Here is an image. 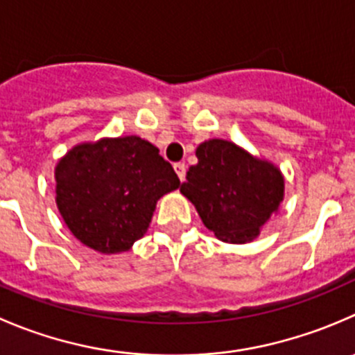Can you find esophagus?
Wrapping results in <instances>:
<instances>
[{
    "mask_svg": "<svg viewBox=\"0 0 355 355\" xmlns=\"http://www.w3.org/2000/svg\"><path fill=\"white\" fill-rule=\"evenodd\" d=\"M173 168H175V173H177V177L180 178V182H184L185 180V164L184 163H175Z\"/></svg>",
    "mask_w": 355,
    "mask_h": 355,
    "instance_id": "1",
    "label": "esophagus"
}]
</instances>
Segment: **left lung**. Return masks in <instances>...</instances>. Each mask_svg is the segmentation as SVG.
Returning <instances> with one entry per match:
<instances>
[{
  "mask_svg": "<svg viewBox=\"0 0 355 355\" xmlns=\"http://www.w3.org/2000/svg\"><path fill=\"white\" fill-rule=\"evenodd\" d=\"M180 192L202 223L225 243L254 239L284 196V178L274 164L250 156L227 140L213 139L196 150Z\"/></svg>",
  "mask_w": 355,
  "mask_h": 355,
  "instance_id": "8db88e82",
  "label": "left lung"
}]
</instances>
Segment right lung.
I'll list each match as a JSON object with an SVG mask.
<instances>
[{
    "mask_svg": "<svg viewBox=\"0 0 355 355\" xmlns=\"http://www.w3.org/2000/svg\"><path fill=\"white\" fill-rule=\"evenodd\" d=\"M55 180L65 225L101 253L132 248L149 229L157 199L180 185L159 149L135 135L76 146L58 161Z\"/></svg>",
    "mask_w": 355,
    "mask_h": 355,
    "instance_id": "1",
    "label": "right lung"
}]
</instances>
